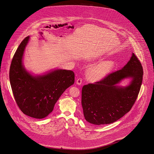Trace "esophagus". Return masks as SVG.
<instances>
[{
  "instance_id": "34e87169",
  "label": "esophagus",
  "mask_w": 154,
  "mask_h": 154,
  "mask_svg": "<svg viewBox=\"0 0 154 154\" xmlns=\"http://www.w3.org/2000/svg\"><path fill=\"white\" fill-rule=\"evenodd\" d=\"M82 79H81V78H79V79H78L77 80L76 83H77L78 85H81V83H82Z\"/></svg>"
}]
</instances>
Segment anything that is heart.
I'll use <instances>...</instances> for the list:
<instances>
[{"label":"heart","mask_w":154,"mask_h":154,"mask_svg":"<svg viewBox=\"0 0 154 154\" xmlns=\"http://www.w3.org/2000/svg\"><path fill=\"white\" fill-rule=\"evenodd\" d=\"M114 66L111 60H105L91 67L89 70V75L93 80H99L109 73Z\"/></svg>","instance_id":"heart-1"}]
</instances>
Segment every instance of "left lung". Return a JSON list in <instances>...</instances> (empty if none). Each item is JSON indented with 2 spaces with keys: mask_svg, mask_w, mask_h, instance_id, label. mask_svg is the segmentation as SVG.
<instances>
[{
  "mask_svg": "<svg viewBox=\"0 0 154 154\" xmlns=\"http://www.w3.org/2000/svg\"><path fill=\"white\" fill-rule=\"evenodd\" d=\"M143 70L135 55L121 69L109 74L101 80L82 88L81 104L86 121L96 125L109 124L122 117L132 109L139 94ZM132 78L129 86L116 85L125 78Z\"/></svg>",
  "mask_w": 154,
  "mask_h": 154,
  "instance_id": "8db88e82",
  "label": "left lung"
}]
</instances>
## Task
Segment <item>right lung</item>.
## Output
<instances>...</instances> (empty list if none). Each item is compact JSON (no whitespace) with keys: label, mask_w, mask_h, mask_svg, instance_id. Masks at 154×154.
Masks as SVG:
<instances>
[{"label":"right lung","mask_w":154,"mask_h":154,"mask_svg":"<svg viewBox=\"0 0 154 154\" xmlns=\"http://www.w3.org/2000/svg\"><path fill=\"white\" fill-rule=\"evenodd\" d=\"M29 36L25 37L15 52L10 67L9 77L15 100L20 109L30 117L48 116L66 89L74 82L72 70H56L47 74L32 76L22 65L25 48Z\"/></svg>","instance_id":"obj_1"}]
</instances>
